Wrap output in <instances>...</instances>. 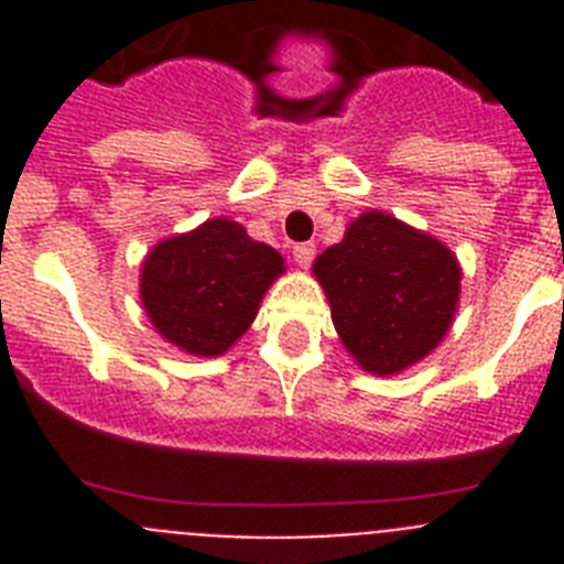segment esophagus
Instances as JSON below:
<instances>
[{
	"instance_id": "obj_1",
	"label": "esophagus",
	"mask_w": 564,
	"mask_h": 564,
	"mask_svg": "<svg viewBox=\"0 0 564 564\" xmlns=\"http://www.w3.org/2000/svg\"><path fill=\"white\" fill-rule=\"evenodd\" d=\"M313 257H316V246L313 242H299V246H293V259H296L299 268H311Z\"/></svg>"
}]
</instances>
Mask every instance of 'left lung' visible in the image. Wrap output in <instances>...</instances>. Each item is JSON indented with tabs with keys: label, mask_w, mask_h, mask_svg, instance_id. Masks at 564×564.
Segmentation results:
<instances>
[{
	"label": "left lung",
	"mask_w": 564,
	"mask_h": 564,
	"mask_svg": "<svg viewBox=\"0 0 564 564\" xmlns=\"http://www.w3.org/2000/svg\"><path fill=\"white\" fill-rule=\"evenodd\" d=\"M344 347L376 376H395L435 350L460 299V265L441 239L383 212L352 220L313 262Z\"/></svg>",
	"instance_id": "left-lung-1"
}]
</instances>
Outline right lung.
Here are the masks:
<instances>
[{
  "mask_svg": "<svg viewBox=\"0 0 564 564\" xmlns=\"http://www.w3.org/2000/svg\"><path fill=\"white\" fill-rule=\"evenodd\" d=\"M285 259L246 228L217 217L149 251L141 302L154 330L188 356H223L257 318Z\"/></svg>",
  "mask_w": 564,
  "mask_h": 564,
  "instance_id": "right-lung-1",
  "label": "right lung"
}]
</instances>
